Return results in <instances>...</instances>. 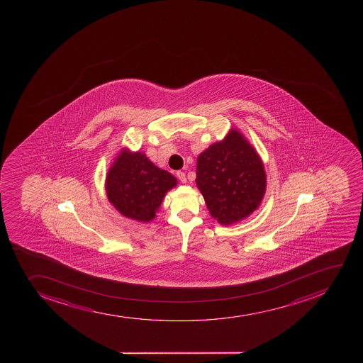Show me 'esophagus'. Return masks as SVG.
<instances>
[{"instance_id": "esophagus-1", "label": "esophagus", "mask_w": 363, "mask_h": 363, "mask_svg": "<svg viewBox=\"0 0 363 363\" xmlns=\"http://www.w3.org/2000/svg\"><path fill=\"white\" fill-rule=\"evenodd\" d=\"M176 175L179 177V181L182 182V184H186L187 182V177H186V174L184 172H176Z\"/></svg>"}]
</instances>
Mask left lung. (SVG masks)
I'll return each instance as SVG.
<instances>
[{"label":"left lung","instance_id":"8db88e82","mask_svg":"<svg viewBox=\"0 0 363 363\" xmlns=\"http://www.w3.org/2000/svg\"><path fill=\"white\" fill-rule=\"evenodd\" d=\"M196 186L211 216L230 226L259 208L266 191L262 158L238 129L199 155Z\"/></svg>","mask_w":363,"mask_h":363}]
</instances>
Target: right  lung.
Instances as JSON below:
<instances>
[{
  "label": "right lung",
  "mask_w": 363,
  "mask_h": 363,
  "mask_svg": "<svg viewBox=\"0 0 363 363\" xmlns=\"http://www.w3.org/2000/svg\"><path fill=\"white\" fill-rule=\"evenodd\" d=\"M176 184L175 176L156 167L144 152L122 147L108 168L105 191L108 202L123 216L147 223Z\"/></svg>",
  "instance_id": "1"
}]
</instances>
